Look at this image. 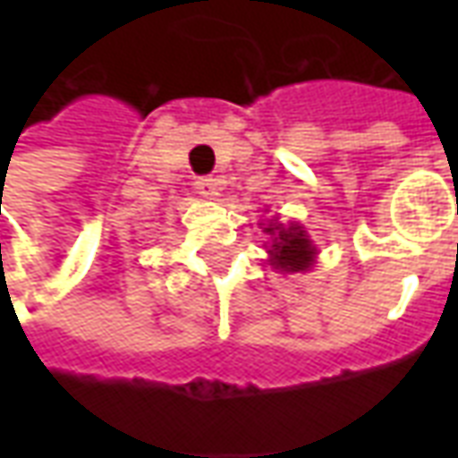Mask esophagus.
Masks as SVG:
<instances>
[{
	"mask_svg": "<svg viewBox=\"0 0 458 458\" xmlns=\"http://www.w3.org/2000/svg\"><path fill=\"white\" fill-rule=\"evenodd\" d=\"M193 189L199 191L200 196H218V189H220V181L213 179V176H200V179L193 181Z\"/></svg>",
	"mask_w": 458,
	"mask_h": 458,
	"instance_id": "esophagus-1",
	"label": "esophagus"
}]
</instances>
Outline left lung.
<instances>
[{
	"label": "left lung",
	"instance_id": "left-lung-1",
	"mask_svg": "<svg viewBox=\"0 0 458 458\" xmlns=\"http://www.w3.org/2000/svg\"><path fill=\"white\" fill-rule=\"evenodd\" d=\"M267 235H275V242L269 248V255H272V265L282 272H304V269L311 267L314 262V255H317V248L311 245V240L307 238V233L299 228V225H269L265 228Z\"/></svg>",
	"mask_w": 458,
	"mask_h": 458
}]
</instances>
